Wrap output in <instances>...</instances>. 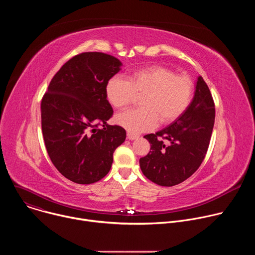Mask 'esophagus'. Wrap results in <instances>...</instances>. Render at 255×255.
<instances>
[{"mask_svg": "<svg viewBox=\"0 0 255 255\" xmlns=\"http://www.w3.org/2000/svg\"><path fill=\"white\" fill-rule=\"evenodd\" d=\"M139 137V135H137V134H133V133H127V138L129 139V140H135V139H137Z\"/></svg>", "mask_w": 255, "mask_h": 255, "instance_id": "obj_1", "label": "esophagus"}]
</instances>
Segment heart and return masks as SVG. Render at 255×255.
I'll return each instance as SVG.
<instances>
[{
    "label": "heart",
    "mask_w": 255,
    "mask_h": 255,
    "mask_svg": "<svg viewBox=\"0 0 255 255\" xmlns=\"http://www.w3.org/2000/svg\"><path fill=\"white\" fill-rule=\"evenodd\" d=\"M136 96H142V108L118 114V125L133 134L149 131L157 122L168 124L176 120L191 104L193 83L187 76H178L170 68L153 65L135 70L127 80L113 77L106 85V97L114 108L124 109Z\"/></svg>",
    "instance_id": "b5f03b06"
}]
</instances>
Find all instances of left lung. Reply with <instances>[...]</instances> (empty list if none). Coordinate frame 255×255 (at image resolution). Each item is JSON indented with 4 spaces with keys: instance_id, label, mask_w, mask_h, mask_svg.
Here are the masks:
<instances>
[{
    "instance_id": "8db88e82",
    "label": "left lung",
    "mask_w": 255,
    "mask_h": 255,
    "mask_svg": "<svg viewBox=\"0 0 255 255\" xmlns=\"http://www.w3.org/2000/svg\"><path fill=\"white\" fill-rule=\"evenodd\" d=\"M215 122V104L202 77L187 110L173 123L147 134L149 153L139 159L143 174L154 184L172 187L189 178L203 162Z\"/></svg>"
}]
</instances>
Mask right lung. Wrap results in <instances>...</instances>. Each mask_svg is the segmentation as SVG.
Instances as JSON below:
<instances>
[{
  "label": "right lung",
  "mask_w": 255,
  "mask_h": 255,
  "mask_svg": "<svg viewBox=\"0 0 255 255\" xmlns=\"http://www.w3.org/2000/svg\"><path fill=\"white\" fill-rule=\"evenodd\" d=\"M121 65L118 58L103 52L78 54L56 72L42 98L47 153L57 170L76 184L102 179L111 169L115 149L125 141L124 128L107 124L113 109L106 85Z\"/></svg>",
  "instance_id": "1"
}]
</instances>
